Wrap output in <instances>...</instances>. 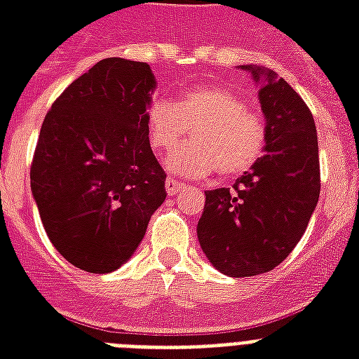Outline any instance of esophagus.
<instances>
[{
	"label": "esophagus",
	"mask_w": 359,
	"mask_h": 359,
	"mask_svg": "<svg viewBox=\"0 0 359 359\" xmlns=\"http://www.w3.org/2000/svg\"><path fill=\"white\" fill-rule=\"evenodd\" d=\"M184 188H186V186L182 184V182H177L175 179L165 180V191H168V196H171V197L177 196V194L184 190Z\"/></svg>",
	"instance_id": "esophagus-1"
}]
</instances>
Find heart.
Returning <instances> with one entry per match:
<instances>
[{
	"label": "heart",
	"mask_w": 359,
	"mask_h": 359,
	"mask_svg": "<svg viewBox=\"0 0 359 359\" xmlns=\"http://www.w3.org/2000/svg\"><path fill=\"white\" fill-rule=\"evenodd\" d=\"M194 145L169 160L173 173L201 179L216 173L233 179L248 173L261 158L266 126L261 115L227 87L205 86L186 91L177 106L154 100L147 109V134L160 154L177 151L190 135Z\"/></svg>",
	"instance_id": "heart-1"
}]
</instances>
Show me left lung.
<instances>
[{
  "label": "left lung",
  "mask_w": 359,
  "mask_h": 359,
  "mask_svg": "<svg viewBox=\"0 0 359 359\" xmlns=\"http://www.w3.org/2000/svg\"><path fill=\"white\" fill-rule=\"evenodd\" d=\"M259 86L266 143L233 188L205 191L197 238L208 262L229 278L270 272L306 233L320 194L315 121L300 95L273 70L240 67Z\"/></svg>",
  "instance_id": "left-lung-1"
}]
</instances>
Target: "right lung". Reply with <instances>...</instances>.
Returning <instances> with one entry per match:
<instances>
[{"label": "right lung", "instance_id": "right-lung-1", "mask_svg": "<svg viewBox=\"0 0 359 359\" xmlns=\"http://www.w3.org/2000/svg\"><path fill=\"white\" fill-rule=\"evenodd\" d=\"M154 89L147 63L102 59L44 117L31 194L50 242L86 272L121 268L165 201V173L147 134Z\"/></svg>", "mask_w": 359, "mask_h": 359}]
</instances>
